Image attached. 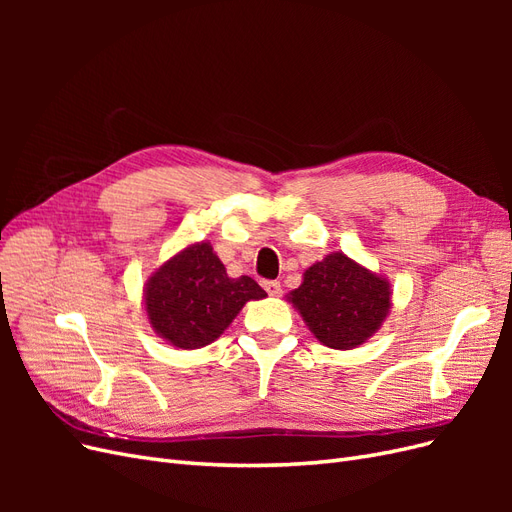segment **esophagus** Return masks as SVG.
Listing matches in <instances>:
<instances>
[{"label": "esophagus", "mask_w": 512, "mask_h": 512, "mask_svg": "<svg viewBox=\"0 0 512 512\" xmlns=\"http://www.w3.org/2000/svg\"><path fill=\"white\" fill-rule=\"evenodd\" d=\"M262 286H265V290L271 294V297H280V294H282L280 282H265Z\"/></svg>", "instance_id": "1"}]
</instances>
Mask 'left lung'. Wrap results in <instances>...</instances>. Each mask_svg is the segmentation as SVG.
I'll list each match as a JSON object with an SVG mask.
<instances>
[{
  "instance_id": "obj_1",
  "label": "left lung",
  "mask_w": 512,
  "mask_h": 512,
  "mask_svg": "<svg viewBox=\"0 0 512 512\" xmlns=\"http://www.w3.org/2000/svg\"><path fill=\"white\" fill-rule=\"evenodd\" d=\"M322 346L352 350L374 337L393 307L384 275L344 252H331L303 271L301 286L286 294Z\"/></svg>"
}]
</instances>
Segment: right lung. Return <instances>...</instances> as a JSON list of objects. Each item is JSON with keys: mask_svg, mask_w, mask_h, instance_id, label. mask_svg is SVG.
Segmentation results:
<instances>
[{"mask_svg": "<svg viewBox=\"0 0 512 512\" xmlns=\"http://www.w3.org/2000/svg\"><path fill=\"white\" fill-rule=\"evenodd\" d=\"M252 277H230L209 241L181 247L151 271L143 307L153 333L179 350L213 344L247 301L265 299Z\"/></svg>", "mask_w": 512, "mask_h": 512, "instance_id": "1", "label": "right lung"}]
</instances>
